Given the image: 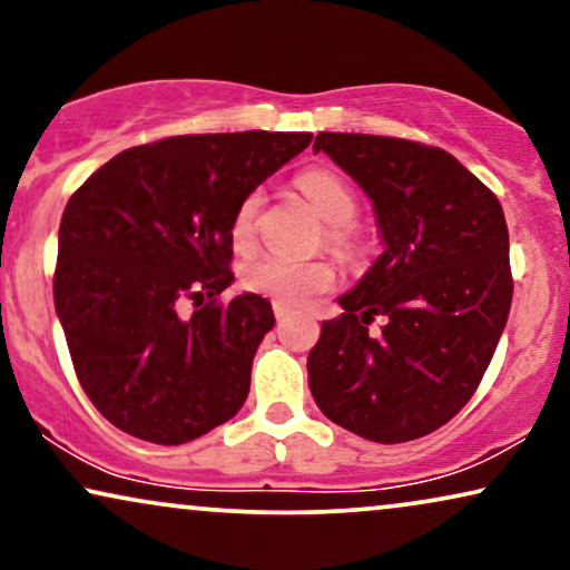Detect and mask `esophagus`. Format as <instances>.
Listing matches in <instances>:
<instances>
[{"mask_svg": "<svg viewBox=\"0 0 570 570\" xmlns=\"http://www.w3.org/2000/svg\"><path fill=\"white\" fill-rule=\"evenodd\" d=\"M272 311H275L277 322H279V318H285L287 314H291V308H287V306H285V303H279V301H275V303H272Z\"/></svg>", "mask_w": 570, "mask_h": 570, "instance_id": "esophagus-1", "label": "esophagus"}]
</instances>
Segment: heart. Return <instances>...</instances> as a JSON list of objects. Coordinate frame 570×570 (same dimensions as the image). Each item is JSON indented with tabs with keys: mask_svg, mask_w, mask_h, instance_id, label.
Instances as JSON below:
<instances>
[{
	"mask_svg": "<svg viewBox=\"0 0 570 570\" xmlns=\"http://www.w3.org/2000/svg\"><path fill=\"white\" fill-rule=\"evenodd\" d=\"M298 186L303 194L314 202L318 213L324 215L326 225V244L345 252L353 244V220L357 213V197L345 178L334 170L311 168L298 176ZM264 205V194L259 189L248 191L238 202L236 213L230 217V240L236 248H246L254 244L256 223ZM246 291L267 295L285 306H303L314 295L330 291L334 285V269L324 259H291L283 254H262L240 269Z\"/></svg>",
	"mask_w": 570,
	"mask_h": 570,
	"instance_id": "1",
	"label": "heart"
}]
</instances>
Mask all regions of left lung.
<instances>
[{
  "mask_svg": "<svg viewBox=\"0 0 570 570\" xmlns=\"http://www.w3.org/2000/svg\"><path fill=\"white\" fill-rule=\"evenodd\" d=\"M314 150L373 199L386 248L340 298L345 311L322 324L308 353L311 394L361 439H423L478 392L509 318L501 202L441 147L322 131ZM376 317L380 332L368 333Z\"/></svg>",
  "mask_w": 570,
  "mask_h": 570,
  "instance_id": "obj_1",
  "label": "left lung"
}]
</instances>
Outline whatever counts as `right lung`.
<instances>
[{"instance_id": "right-lung-1", "label": "right lung", "mask_w": 570, "mask_h": 570, "mask_svg": "<svg viewBox=\"0 0 570 570\" xmlns=\"http://www.w3.org/2000/svg\"><path fill=\"white\" fill-rule=\"evenodd\" d=\"M311 131L181 135L100 166L59 225L53 306L77 381L108 423L178 446L246 402L252 361L275 316L233 283L230 217ZM191 299L184 320L177 308Z\"/></svg>"}]
</instances>
